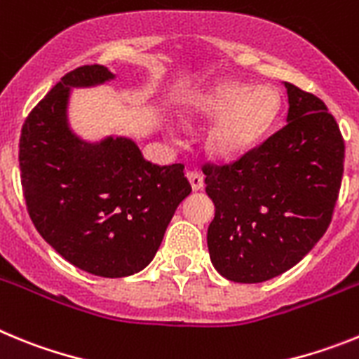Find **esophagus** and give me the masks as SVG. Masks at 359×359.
I'll list each match as a JSON object with an SVG mask.
<instances>
[{
	"mask_svg": "<svg viewBox=\"0 0 359 359\" xmlns=\"http://www.w3.org/2000/svg\"><path fill=\"white\" fill-rule=\"evenodd\" d=\"M187 177H189L192 190H201L203 189V174L201 172H198V170H190V172L187 174Z\"/></svg>",
	"mask_w": 359,
	"mask_h": 359,
	"instance_id": "obj_1",
	"label": "esophagus"
}]
</instances>
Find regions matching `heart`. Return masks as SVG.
Wrapping results in <instances>:
<instances>
[{
    "instance_id": "b5f03b06",
    "label": "heart",
    "mask_w": 359,
    "mask_h": 359,
    "mask_svg": "<svg viewBox=\"0 0 359 359\" xmlns=\"http://www.w3.org/2000/svg\"><path fill=\"white\" fill-rule=\"evenodd\" d=\"M278 109L280 97L271 86L224 81L205 91L189 115L217 120L208 131V151L219 158H236L264 138Z\"/></svg>"
}]
</instances>
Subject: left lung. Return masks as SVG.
<instances>
[{
  "instance_id": "1",
  "label": "left lung",
  "mask_w": 359,
  "mask_h": 359,
  "mask_svg": "<svg viewBox=\"0 0 359 359\" xmlns=\"http://www.w3.org/2000/svg\"><path fill=\"white\" fill-rule=\"evenodd\" d=\"M286 126L233 163L207 165L210 261L224 278L257 284L284 273L315 248L331 223L345 145L327 106L284 82Z\"/></svg>"
}]
</instances>
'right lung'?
Returning <instances> with one entry per match:
<instances>
[{
  "label": "right lung",
  "instance_id": "1",
  "mask_svg": "<svg viewBox=\"0 0 359 359\" xmlns=\"http://www.w3.org/2000/svg\"><path fill=\"white\" fill-rule=\"evenodd\" d=\"M115 77L100 65L66 73L32 109L19 140L34 226L62 259L107 278L138 273L154 259L174 212L192 192L182 163H151L133 138L88 142L73 131V88Z\"/></svg>",
  "mask_w": 359,
  "mask_h": 359
}]
</instances>
